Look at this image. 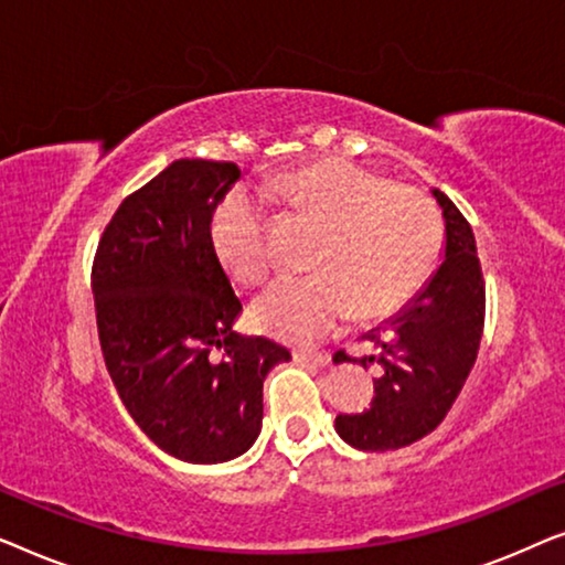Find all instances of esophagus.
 Here are the masks:
<instances>
[{
	"label": "esophagus",
	"mask_w": 565,
	"mask_h": 565,
	"mask_svg": "<svg viewBox=\"0 0 565 565\" xmlns=\"http://www.w3.org/2000/svg\"><path fill=\"white\" fill-rule=\"evenodd\" d=\"M292 358H296V362H303V365H316V367H327L329 362H331V358L327 352H303V350H298V352H292Z\"/></svg>",
	"instance_id": "esophagus-1"
}]
</instances>
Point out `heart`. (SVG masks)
I'll return each instance as SVG.
<instances>
[{"instance_id": "heart-1", "label": "heart", "mask_w": 565, "mask_h": 565, "mask_svg": "<svg viewBox=\"0 0 565 565\" xmlns=\"http://www.w3.org/2000/svg\"><path fill=\"white\" fill-rule=\"evenodd\" d=\"M292 211L323 223L313 275H285L252 300L254 327L288 342H316L352 313L377 319L427 280L443 244V218L427 192L385 182L347 159H321L265 182ZM218 259L236 280L273 267V213L265 195L234 188L211 221Z\"/></svg>"}]
</instances>
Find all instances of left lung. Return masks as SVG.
<instances>
[{
	"label": "left lung",
	"instance_id": "left-lung-1",
	"mask_svg": "<svg viewBox=\"0 0 565 565\" xmlns=\"http://www.w3.org/2000/svg\"><path fill=\"white\" fill-rule=\"evenodd\" d=\"M431 195L445 218L443 265L412 303L362 337L381 350L377 358L352 360L339 352L334 360L383 367L370 408L339 414L334 422L339 437L358 450H398L435 431L481 347L486 288L473 228L445 192L431 190Z\"/></svg>",
	"mask_w": 565,
	"mask_h": 565
}]
</instances>
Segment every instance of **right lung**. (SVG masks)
Returning a JSON list of instances; mask_svg holds the SVG:
<instances>
[{
	"label": "right lung",
	"mask_w": 565,
	"mask_h": 565,
	"mask_svg": "<svg viewBox=\"0 0 565 565\" xmlns=\"http://www.w3.org/2000/svg\"><path fill=\"white\" fill-rule=\"evenodd\" d=\"M234 161H172L122 200L92 265L103 358L146 437L184 462H226L262 429V383L290 352L242 337V300L215 254V205ZM222 360H212V350Z\"/></svg>",
	"instance_id": "1"
}]
</instances>
